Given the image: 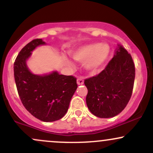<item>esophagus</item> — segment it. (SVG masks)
Listing matches in <instances>:
<instances>
[{"label":"esophagus","instance_id":"esophagus-1","mask_svg":"<svg viewBox=\"0 0 153 153\" xmlns=\"http://www.w3.org/2000/svg\"><path fill=\"white\" fill-rule=\"evenodd\" d=\"M77 83L78 84V85H82V84L84 83V80H83V78H82V77H79L77 79Z\"/></svg>","mask_w":153,"mask_h":153}]
</instances>
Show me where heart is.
<instances>
[{"instance_id":"b5f03b06","label":"heart","mask_w":153,"mask_h":153,"mask_svg":"<svg viewBox=\"0 0 153 153\" xmlns=\"http://www.w3.org/2000/svg\"><path fill=\"white\" fill-rule=\"evenodd\" d=\"M110 53V47L106 43L91 44L84 45L73 51L72 57L75 60L85 63L87 70L91 72L98 71L103 65ZM66 65L73 68V63L65 59Z\"/></svg>"}]
</instances>
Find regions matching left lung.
Masks as SVG:
<instances>
[{
	"label": "left lung",
	"instance_id": "1",
	"mask_svg": "<svg viewBox=\"0 0 153 153\" xmlns=\"http://www.w3.org/2000/svg\"><path fill=\"white\" fill-rule=\"evenodd\" d=\"M134 78L132 57L124 47L119 46L99 74L84 80L90 111L100 118H110L121 113L130 100Z\"/></svg>",
	"mask_w": 153,
	"mask_h": 153
}]
</instances>
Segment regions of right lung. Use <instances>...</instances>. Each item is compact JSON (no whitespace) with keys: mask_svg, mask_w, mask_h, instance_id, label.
<instances>
[{"mask_svg":"<svg viewBox=\"0 0 153 153\" xmlns=\"http://www.w3.org/2000/svg\"><path fill=\"white\" fill-rule=\"evenodd\" d=\"M42 39H35L20 51L13 65L14 78L21 101L26 109L39 120L54 122L62 118L76 91V78L53 72L36 75L29 71L26 59L39 45H45Z\"/></svg>","mask_w":153,"mask_h":153,"instance_id":"obj_1","label":"right lung"}]
</instances>
